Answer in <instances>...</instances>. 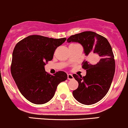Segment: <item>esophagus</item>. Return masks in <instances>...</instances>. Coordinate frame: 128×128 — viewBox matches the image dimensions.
<instances>
[{
  "instance_id": "34e87169",
  "label": "esophagus",
  "mask_w": 128,
  "mask_h": 128,
  "mask_svg": "<svg viewBox=\"0 0 128 128\" xmlns=\"http://www.w3.org/2000/svg\"><path fill=\"white\" fill-rule=\"evenodd\" d=\"M67 77H68V79L69 80H73V76L72 74H68L67 75Z\"/></svg>"
}]
</instances>
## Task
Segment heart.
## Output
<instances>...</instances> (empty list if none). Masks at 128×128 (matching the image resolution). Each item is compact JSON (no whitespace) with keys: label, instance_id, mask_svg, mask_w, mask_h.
<instances>
[{"label":"heart","instance_id":"obj_1","mask_svg":"<svg viewBox=\"0 0 128 128\" xmlns=\"http://www.w3.org/2000/svg\"><path fill=\"white\" fill-rule=\"evenodd\" d=\"M75 45V44H72V45Z\"/></svg>","mask_w":128,"mask_h":128}]
</instances>
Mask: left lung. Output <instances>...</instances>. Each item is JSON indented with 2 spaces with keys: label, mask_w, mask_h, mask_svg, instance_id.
Here are the masks:
<instances>
[{
  "label": "left lung",
  "mask_w": 128,
  "mask_h": 128,
  "mask_svg": "<svg viewBox=\"0 0 128 128\" xmlns=\"http://www.w3.org/2000/svg\"><path fill=\"white\" fill-rule=\"evenodd\" d=\"M67 42L80 43L86 56L90 54L100 57L95 64L83 62L82 68L86 70L84 76L73 74L78 82V88L73 92L74 98L82 104H94L107 94L113 79L115 61L112 48L105 37L91 31L72 35Z\"/></svg>",
  "instance_id": "obj_1"
}]
</instances>
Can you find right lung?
<instances>
[{
	"label": "right lung",
	"instance_id": "1",
	"mask_svg": "<svg viewBox=\"0 0 128 128\" xmlns=\"http://www.w3.org/2000/svg\"><path fill=\"white\" fill-rule=\"evenodd\" d=\"M66 40L33 35L16 44L12 54L11 74L20 92L31 103H47L54 97L59 83L67 79L65 72L59 71L51 75L44 67L53 59L56 48Z\"/></svg>",
	"mask_w": 128,
	"mask_h": 128
}]
</instances>
